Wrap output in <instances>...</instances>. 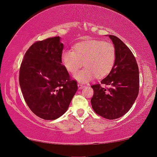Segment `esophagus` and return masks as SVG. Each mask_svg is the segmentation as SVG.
I'll return each instance as SVG.
<instances>
[{
    "mask_svg": "<svg viewBox=\"0 0 157 157\" xmlns=\"http://www.w3.org/2000/svg\"><path fill=\"white\" fill-rule=\"evenodd\" d=\"M78 87L79 89H82L84 87V86H83V84H81V83H78Z\"/></svg>",
    "mask_w": 157,
    "mask_h": 157,
    "instance_id": "obj_1",
    "label": "esophagus"
}]
</instances>
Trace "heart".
<instances>
[{"label":"heart","mask_w":157,"mask_h":157,"mask_svg":"<svg viewBox=\"0 0 157 157\" xmlns=\"http://www.w3.org/2000/svg\"><path fill=\"white\" fill-rule=\"evenodd\" d=\"M116 51L109 41L89 39L74 45L73 51L65 49L61 53V63L69 73H74L82 65L84 67L74 73L73 77L81 83L89 82L97 76L109 74L114 65Z\"/></svg>","instance_id":"obj_1"}]
</instances>
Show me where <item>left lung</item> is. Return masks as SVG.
I'll return each mask as SVG.
<instances>
[{
	"label": "left lung",
	"instance_id": "obj_1",
	"mask_svg": "<svg viewBox=\"0 0 157 157\" xmlns=\"http://www.w3.org/2000/svg\"><path fill=\"white\" fill-rule=\"evenodd\" d=\"M116 51L112 69L101 81L109 89L100 84L92 86L94 96L92 108L101 117L115 119L122 117L132 108L139 94V75L136 59L129 48L117 36L109 35Z\"/></svg>",
	"mask_w": 157,
	"mask_h": 157
}]
</instances>
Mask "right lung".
<instances>
[{
	"instance_id": "1",
	"label": "right lung",
	"mask_w": 157,
	"mask_h": 157,
	"mask_svg": "<svg viewBox=\"0 0 157 157\" xmlns=\"http://www.w3.org/2000/svg\"><path fill=\"white\" fill-rule=\"evenodd\" d=\"M63 44L59 36L36 42L20 68L19 83L30 109L45 120H54L68 110L78 89L61 63Z\"/></svg>"
}]
</instances>
